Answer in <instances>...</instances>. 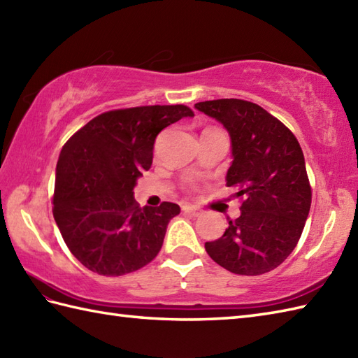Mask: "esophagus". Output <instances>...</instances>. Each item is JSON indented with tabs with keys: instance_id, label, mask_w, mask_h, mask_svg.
<instances>
[{
	"instance_id": "obj_1",
	"label": "esophagus",
	"mask_w": 358,
	"mask_h": 358,
	"mask_svg": "<svg viewBox=\"0 0 358 358\" xmlns=\"http://www.w3.org/2000/svg\"><path fill=\"white\" fill-rule=\"evenodd\" d=\"M183 212L185 214H189V215H192V217H199L200 214H201V210L199 209V208H195V206H183Z\"/></svg>"
}]
</instances>
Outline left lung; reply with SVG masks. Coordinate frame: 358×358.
<instances>
[{
	"mask_svg": "<svg viewBox=\"0 0 358 358\" xmlns=\"http://www.w3.org/2000/svg\"><path fill=\"white\" fill-rule=\"evenodd\" d=\"M195 109L229 134L232 163L226 185L238 189L241 214L206 241L209 257L238 275H262L283 263L299 243L310 209L305 157L289 129L258 104L223 98Z\"/></svg>",
	"mask_w": 358,
	"mask_h": 358,
	"instance_id": "8db88e82",
	"label": "left lung"
}]
</instances>
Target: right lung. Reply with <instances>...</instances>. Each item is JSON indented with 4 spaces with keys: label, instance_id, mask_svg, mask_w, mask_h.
I'll return each mask as SVG.
<instances>
[{
    "label": "right lung",
    "instance_id": "1",
    "mask_svg": "<svg viewBox=\"0 0 358 358\" xmlns=\"http://www.w3.org/2000/svg\"><path fill=\"white\" fill-rule=\"evenodd\" d=\"M194 112L183 104L104 112L71 136L59 154L53 218L72 255L106 277L134 272L154 260L180 206L140 208L134 187L150 169L164 127Z\"/></svg>",
    "mask_w": 358,
    "mask_h": 358
}]
</instances>
